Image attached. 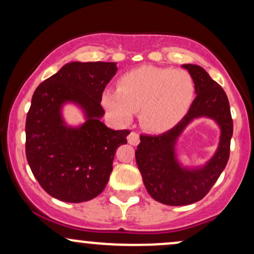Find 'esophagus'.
<instances>
[{
    "instance_id": "34e87169",
    "label": "esophagus",
    "mask_w": 254,
    "mask_h": 254,
    "mask_svg": "<svg viewBox=\"0 0 254 254\" xmlns=\"http://www.w3.org/2000/svg\"><path fill=\"white\" fill-rule=\"evenodd\" d=\"M127 142L132 145H137L139 143V135L135 131H131L130 135L127 136Z\"/></svg>"
}]
</instances>
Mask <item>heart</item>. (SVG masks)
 <instances>
[{
    "label": "heart",
    "mask_w": 254,
    "mask_h": 254,
    "mask_svg": "<svg viewBox=\"0 0 254 254\" xmlns=\"http://www.w3.org/2000/svg\"><path fill=\"white\" fill-rule=\"evenodd\" d=\"M194 84L183 69L142 66L118 81L117 92L107 90L103 101L121 122H129L139 112L144 129L164 132L182 121L192 103Z\"/></svg>",
    "instance_id": "obj_1"
}]
</instances>
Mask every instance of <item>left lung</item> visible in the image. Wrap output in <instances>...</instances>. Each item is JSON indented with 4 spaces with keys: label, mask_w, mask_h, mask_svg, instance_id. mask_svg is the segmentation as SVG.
Returning <instances> with one entry per match:
<instances>
[{
    "label": "left lung",
    "mask_w": 254,
    "mask_h": 254,
    "mask_svg": "<svg viewBox=\"0 0 254 254\" xmlns=\"http://www.w3.org/2000/svg\"><path fill=\"white\" fill-rule=\"evenodd\" d=\"M194 83L197 97L185 117L161 135H141L135 151L136 162L147 191L166 205H188L208 194L226 167L233 136L229 101L222 87L209 76L202 66L184 64ZM206 115L221 127L220 147L215 156L200 170H183L174 157V144L186 125L194 118Z\"/></svg>",
    "instance_id": "1"
}]
</instances>
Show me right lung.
Returning a JSON list of instances; mask_svg holds the SVG:
<instances>
[{
	"mask_svg": "<svg viewBox=\"0 0 254 254\" xmlns=\"http://www.w3.org/2000/svg\"><path fill=\"white\" fill-rule=\"evenodd\" d=\"M117 71L112 62H71L34 90L26 117V157L40 186L63 202L90 200L109 182L116 151L130 130H112L100 118L101 98ZM77 102L87 122L78 129L63 124L60 106Z\"/></svg>",
	"mask_w": 254,
	"mask_h": 254,
	"instance_id": "add662e5",
	"label": "right lung"
}]
</instances>
